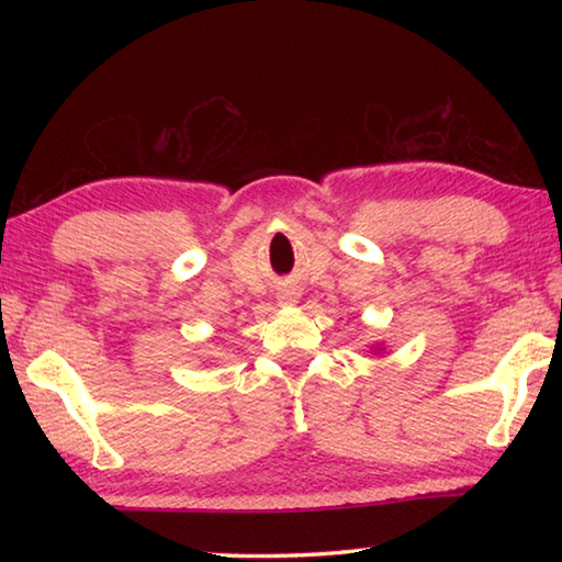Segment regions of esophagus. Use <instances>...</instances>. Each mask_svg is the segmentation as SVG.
<instances>
[{
    "label": "esophagus",
    "instance_id": "obj_1",
    "mask_svg": "<svg viewBox=\"0 0 562 562\" xmlns=\"http://www.w3.org/2000/svg\"><path fill=\"white\" fill-rule=\"evenodd\" d=\"M278 302L282 304V307H288V304L297 302V292H294V290H280L278 292Z\"/></svg>",
    "mask_w": 562,
    "mask_h": 562
}]
</instances>
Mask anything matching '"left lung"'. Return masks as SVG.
<instances>
[{"label": "left lung", "instance_id": "obj_1", "mask_svg": "<svg viewBox=\"0 0 562 562\" xmlns=\"http://www.w3.org/2000/svg\"><path fill=\"white\" fill-rule=\"evenodd\" d=\"M372 355H384V345H374L372 347Z\"/></svg>", "mask_w": 562, "mask_h": 562}]
</instances>
